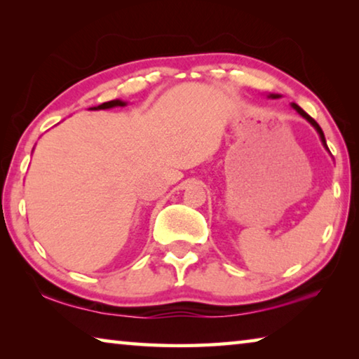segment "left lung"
<instances>
[{"instance_id":"left-lung-1","label":"left lung","mask_w":359,"mask_h":359,"mask_svg":"<svg viewBox=\"0 0 359 359\" xmlns=\"http://www.w3.org/2000/svg\"><path fill=\"white\" fill-rule=\"evenodd\" d=\"M271 96H272V98H278V95H271ZM291 106H293V107L296 109V111H297V112H299V114L302 115V117H304V118H306V120H309V121H311V123H312V125L315 126V130H317V131H318V135H320V137H321V142H323V144H325V147L327 149V145H326V139H325V135H323V130H321V128H320V125L317 123V121H315V120H313V118L311 117V115H309L307 112H304V111H302V109H301L299 106H297V104H296V102H293V104H291Z\"/></svg>"}]
</instances>
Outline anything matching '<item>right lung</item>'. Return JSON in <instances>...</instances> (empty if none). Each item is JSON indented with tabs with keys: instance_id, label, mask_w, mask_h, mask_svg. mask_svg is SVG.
<instances>
[{
	"instance_id": "obj_1",
	"label": "right lung",
	"mask_w": 359,
	"mask_h": 359,
	"mask_svg": "<svg viewBox=\"0 0 359 359\" xmlns=\"http://www.w3.org/2000/svg\"><path fill=\"white\" fill-rule=\"evenodd\" d=\"M115 106H125V102L120 101V100H114V101L102 102V104H100L98 107H93V109H111V107H115Z\"/></svg>"
}]
</instances>
